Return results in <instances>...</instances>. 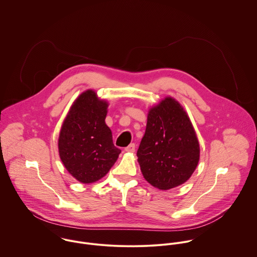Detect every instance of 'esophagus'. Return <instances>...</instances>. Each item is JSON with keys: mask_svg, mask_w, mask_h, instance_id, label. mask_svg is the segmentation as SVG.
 <instances>
[{"mask_svg": "<svg viewBox=\"0 0 257 257\" xmlns=\"http://www.w3.org/2000/svg\"><path fill=\"white\" fill-rule=\"evenodd\" d=\"M125 151L126 152H129V153H133V152H135V144H130L129 146H127L126 148H125Z\"/></svg>", "mask_w": 257, "mask_h": 257, "instance_id": "obj_1", "label": "esophagus"}]
</instances>
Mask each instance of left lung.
<instances>
[{"instance_id": "obj_1", "label": "left lung", "mask_w": 257, "mask_h": 257, "mask_svg": "<svg viewBox=\"0 0 257 257\" xmlns=\"http://www.w3.org/2000/svg\"><path fill=\"white\" fill-rule=\"evenodd\" d=\"M145 180L167 191L186 183L200 161V144L183 106L166 97L149 109L144 137L137 151Z\"/></svg>"}]
</instances>
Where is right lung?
Returning <instances> with one entry per match:
<instances>
[{
    "mask_svg": "<svg viewBox=\"0 0 257 257\" xmlns=\"http://www.w3.org/2000/svg\"><path fill=\"white\" fill-rule=\"evenodd\" d=\"M108 102L88 89L72 103L63 120L58 153L68 173L82 184L95 183L103 178L121 150L112 140V132L105 123Z\"/></svg>",
    "mask_w": 257,
    "mask_h": 257,
    "instance_id": "right-lung-1",
    "label": "right lung"
}]
</instances>
